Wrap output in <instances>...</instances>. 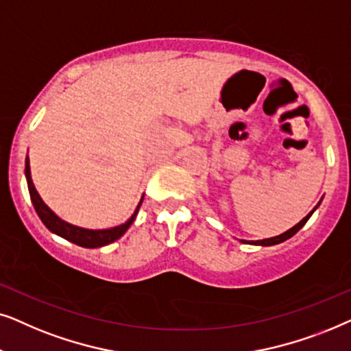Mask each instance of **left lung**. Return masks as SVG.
<instances>
[{"mask_svg": "<svg viewBox=\"0 0 351 351\" xmlns=\"http://www.w3.org/2000/svg\"><path fill=\"white\" fill-rule=\"evenodd\" d=\"M322 200V199H321ZM321 200L319 202H317V205L315 208L311 210L310 213L306 215L305 218L302 219V221H298L295 226H292L291 230H287L286 232H282V234H279V236H274V237H268V239H261V241H241V242H244V244H252V245H263V247H268V245H276V244H281V242H284V241H287V239H291V237L295 234V232H298L302 230L303 226H305V223L308 221V219H310V217L313 213H315V210L319 207V204H321Z\"/></svg>", "mask_w": 351, "mask_h": 351, "instance_id": "1", "label": "left lung"}]
</instances>
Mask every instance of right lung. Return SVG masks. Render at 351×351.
<instances>
[{"label":"right lung","mask_w":351,"mask_h":351,"mask_svg":"<svg viewBox=\"0 0 351 351\" xmlns=\"http://www.w3.org/2000/svg\"><path fill=\"white\" fill-rule=\"evenodd\" d=\"M25 178H27V186H29L32 204H34L35 212L40 217L41 221H43L45 226L48 228L51 232H54V234L64 237L65 241L73 242V244H77L80 247H86V249H96V247L112 244L114 241L120 239V237L128 231V228L133 224L134 218H136V215L139 212V207H141V204H143V199H144V195H143L141 200H139L136 210H134V213L123 224L109 228V230H86V228L75 226V224L64 221L62 218H59L58 215H56L53 210H51L48 205L43 202V199L40 197L38 191H36V188H35L34 181H32L29 157L25 158Z\"/></svg>","instance_id":"1"}]
</instances>
